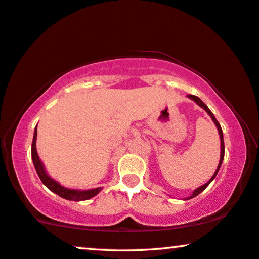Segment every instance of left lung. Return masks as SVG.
<instances>
[{
    "label": "left lung",
    "instance_id": "obj_1",
    "mask_svg": "<svg viewBox=\"0 0 259 259\" xmlns=\"http://www.w3.org/2000/svg\"><path fill=\"white\" fill-rule=\"evenodd\" d=\"M188 98H190L192 100H194V102L196 103V104L198 105V106H201L202 108H203V110H205V112H207V113L211 117L213 123H215L216 127H217V130H219V134H220V139H221V157H220V163H219V166H217V169H216L215 173H213V175L211 176V179L209 180V181H208L207 183H204L203 186L198 187L197 189H195L192 196L187 197V200H189V198H193V197H195V196H197L198 194L202 193L205 188H207V187L209 186V183H210V182L212 181V180L215 179V176L217 175V173H219V170H220V168H221V164H222V161H223V159H224V141H223V132H222V128H221V125L219 123V121H217V120H216V118L213 117L212 112H211L210 110H209L207 105H205L203 102H202V100H201L200 98H198V97H196V96H193V95H188Z\"/></svg>",
    "mask_w": 259,
    "mask_h": 259
}]
</instances>
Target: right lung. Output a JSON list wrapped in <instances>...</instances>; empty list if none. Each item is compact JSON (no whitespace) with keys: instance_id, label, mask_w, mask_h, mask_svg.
Wrapping results in <instances>:
<instances>
[{"instance_id":"obj_1","label":"right lung","mask_w":259,"mask_h":259,"mask_svg":"<svg viewBox=\"0 0 259 259\" xmlns=\"http://www.w3.org/2000/svg\"><path fill=\"white\" fill-rule=\"evenodd\" d=\"M36 138H37V128H35V133H33V139H32V145H31V157H32L33 166H35V169L37 171V174H38V176H39L40 181H42L43 185L47 186L52 193L57 194L58 196L65 198V200L85 201L93 196H96V195L98 194L100 190H102V188H95V189H90V190L69 189V188H65V187L59 185V183L56 182L54 179H51L50 176L47 174L46 169H44L42 161L39 160L38 154H37Z\"/></svg>"}]
</instances>
